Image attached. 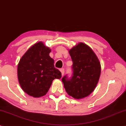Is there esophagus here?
Wrapping results in <instances>:
<instances>
[{"label":"esophagus","instance_id":"obj_1","mask_svg":"<svg viewBox=\"0 0 126 126\" xmlns=\"http://www.w3.org/2000/svg\"><path fill=\"white\" fill-rule=\"evenodd\" d=\"M60 72H61V73H62V76H63V75H64V69L62 68V69H60Z\"/></svg>","mask_w":126,"mask_h":126}]
</instances>
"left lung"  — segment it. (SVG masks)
Returning <instances> with one entry per match:
<instances>
[{"mask_svg":"<svg viewBox=\"0 0 126 126\" xmlns=\"http://www.w3.org/2000/svg\"><path fill=\"white\" fill-rule=\"evenodd\" d=\"M73 62L71 78H62L66 92L76 99L90 95L96 88L101 73V65L92 49L79 43L69 51Z\"/></svg>","mask_w":126,"mask_h":126,"instance_id":"obj_1","label":"left lung"}]
</instances>
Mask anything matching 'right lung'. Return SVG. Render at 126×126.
Masks as SVG:
<instances>
[{
    "mask_svg": "<svg viewBox=\"0 0 126 126\" xmlns=\"http://www.w3.org/2000/svg\"><path fill=\"white\" fill-rule=\"evenodd\" d=\"M51 49L43 43H35L24 54L17 66V77L22 90L29 96L40 97L47 93L53 80L62 73L54 67L49 56Z\"/></svg>",
    "mask_w": 126,
    "mask_h": 126,
    "instance_id": "obj_1",
    "label": "right lung"
}]
</instances>
